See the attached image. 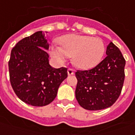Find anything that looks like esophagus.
Instances as JSON below:
<instances>
[{
	"label": "esophagus",
	"mask_w": 135,
	"mask_h": 135,
	"mask_svg": "<svg viewBox=\"0 0 135 135\" xmlns=\"http://www.w3.org/2000/svg\"><path fill=\"white\" fill-rule=\"evenodd\" d=\"M74 74V70L71 68H69L68 70V75H72Z\"/></svg>",
	"instance_id": "1"
}]
</instances>
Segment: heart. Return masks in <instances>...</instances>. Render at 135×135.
<instances>
[{"mask_svg": "<svg viewBox=\"0 0 135 135\" xmlns=\"http://www.w3.org/2000/svg\"><path fill=\"white\" fill-rule=\"evenodd\" d=\"M61 47L54 45L51 55L58 62H63L68 56L73 57L75 66L83 70L91 69L98 65L105 53L103 41L92 36L69 34L60 40Z\"/></svg>", "mask_w": 135, "mask_h": 135, "instance_id": "b5f03b06", "label": "heart"}]
</instances>
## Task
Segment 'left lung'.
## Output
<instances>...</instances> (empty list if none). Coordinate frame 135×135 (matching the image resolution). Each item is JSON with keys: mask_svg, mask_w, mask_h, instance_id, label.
<instances>
[{"mask_svg": "<svg viewBox=\"0 0 135 135\" xmlns=\"http://www.w3.org/2000/svg\"><path fill=\"white\" fill-rule=\"evenodd\" d=\"M107 57L94 68L75 73V97L83 109L96 111L109 108L119 96L124 80L126 61L113 42L107 47Z\"/></svg>", "mask_w": 135, "mask_h": 135, "instance_id": "left-lung-1", "label": "left lung"}]
</instances>
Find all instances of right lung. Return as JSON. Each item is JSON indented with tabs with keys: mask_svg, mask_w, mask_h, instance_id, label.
I'll list each match as a JSON object with an SVG mask.
<instances>
[{
	"mask_svg": "<svg viewBox=\"0 0 135 135\" xmlns=\"http://www.w3.org/2000/svg\"><path fill=\"white\" fill-rule=\"evenodd\" d=\"M49 44L42 31L21 39L12 49L8 62L10 81L16 96L34 107L54 101L60 85L68 77L67 68L49 63Z\"/></svg>",
	"mask_w": 135,
	"mask_h": 135,
	"instance_id": "right-lung-1",
	"label": "right lung"
}]
</instances>
